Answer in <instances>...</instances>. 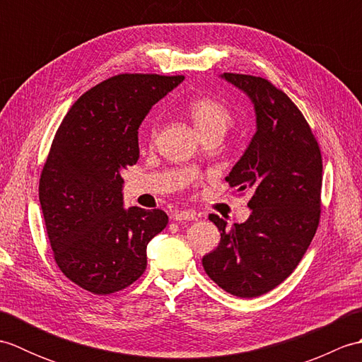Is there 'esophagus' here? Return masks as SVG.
Instances as JSON below:
<instances>
[{
	"mask_svg": "<svg viewBox=\"0 0 362 362\" xmlns=\"http://www.w3.org/2000/svg\"><path fill=\"white\" fill-rule=\"evenodd\" d=\"M173 219L177 221V222H180V221H196L197 219V213L187 211V210L177 211V213L173 214Z\"/></svg>",
	"mask_w": 362,
	"mask_h": 362,
	"instance_id": "obj_1",
	"label": "esophagus"
}]
</instances>
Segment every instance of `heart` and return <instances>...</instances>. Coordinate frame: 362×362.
I'll list each match as a JSON object with an SVG mask.
<instances>
[{
    "label": "heart",
    "mask_w": 362,
    "mask_h": 362,
    "mask_svg": "<svg viewBox=\"0 0 362 362\" xmlns=\"http://www.w3.org/2000/svg\"><path fill=\"white\" fill-rule=\"evenodd\" d=\"M189 115L194 126L202 135L209 132H222L232 126L233 115L228 107L214 98H199L189 105ZM157 132V119L151 122V135Z\"/></svg>",
    "instance_id": "1"
}]
</instances>
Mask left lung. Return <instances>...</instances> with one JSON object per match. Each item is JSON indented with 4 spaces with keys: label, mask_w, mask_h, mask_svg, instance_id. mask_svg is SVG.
Masks as SVG:
<instances>
[{
    "label": "left lung",
    "mask_w": 362,
    "mask_h": 362,
    "mask_svg": "<svg viewBox=\"0 0 362 362\" xmlns=\"http://www.w3.org/2000/svg\"><path fill=\"white\" fill-rule=\"evenodd\" d=\"M221 78L247 95L255 109L257 132L226 177L238 193L252 191V213L232 228L210 214L221 243L202 264L228 294L252 298L286 280L316 235L322 156L302 112L281 90L249 74Z\"/></svg>",
    "instance_id": "left-lung-1"
}]
</instances>
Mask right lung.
Segmentation results:
<instances>
[{
	"instance_id": "add662e5",
	"label": "right lung",
	"mask_w": 362,
	"mask_h": 362,
	"mask_svg": "<svg viewBox=\"0 0 362 362\" xmlns=\"http://www.w3.org/2000/svg\"><path fill=\"white\" fill-rule=\"evenodd\" d=\"M183 76L118 74L83 93L54 136L38 197L54 259L98 296L143 275L146 247L168 224L165 211L124 209L121 173L136 163L138 127Z\"/></svg>"
}]
</instances>
